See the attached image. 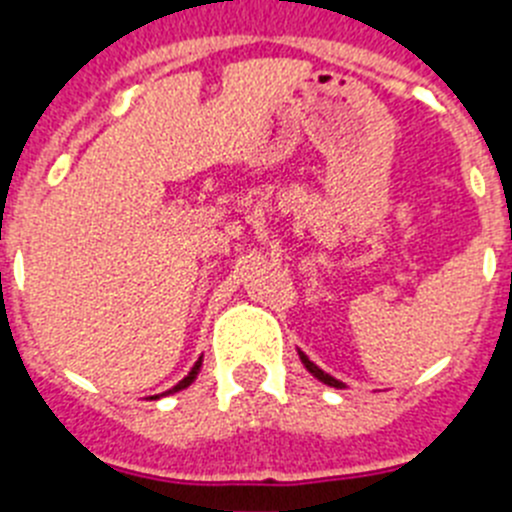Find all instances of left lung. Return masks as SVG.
Listing matches in <instances>:
<instances>
[{"label": "left lung", "mask_w": 512, "mask_h": 512, "mask_svg": "<svg viewBox=\"0 0 512 512\" xmlns=\"http://www.w3.org/2000/svg\"><path fill=\"white\" fill-rule=\"evenodd\" d=\"M300 359H302V364H305V369H307V372H310L312 377H315V379H320V382H323V384H328V387H336V390H343V387H346V384H343V382H338L336 377H330V374H325L323 369H320V366H315V364H312V361L307 359V356L302 354V351H300Z\"/></svg>", "instance_id": "left-lung-1"}]
</instances>
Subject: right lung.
Instances as JSON below:
<instances>
[{
    "instance_id": "right-lung-1",
    "label": "right lung",
    "mask_w": 512,
    "mask_h": 512,
    "mask_svg": "<svg viewBox=\"0 0 512 512\" xmlns=\"http://www.w3.org/2000/svg\"><path fill=\"white\" fill-rule=\"evenodd\" d=\"M200 366H202V359H200V361H197V364H194V366H192V372H189V374H187V377H184V379H182V382L176 384V387H171V390H169V392H164V395H171V392H179V390H184V387H189V384H192V382H194V379H197V374H200ZM156 397H158V395H153V397H151V400H156Z\"/></svg>"
}]
</instances>
